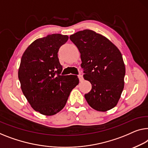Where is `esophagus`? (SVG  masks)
<instances>
[{
	"instance_id": "esophagus-1",
	"label": "esophagus",
	"mask_w": 148,
	"mask_h": 148,
	"mask_svg": "<svg viewBox=\"0 0 148 148\" xmlns=\"http://www.w3.org/2000/svg\"><path fill=\"white\" fill-rule=\"evenodd\" d=\"M78 78H79V80H80V82H82L83 80V76L82 75V74H79L78 75Z\"/></svg>"
}]
</instances>
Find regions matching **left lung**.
Masks as SVG:
<instances>
[{
    "label": "left lung",
    "mask_w": 148,
    "mask_h": 148,
    "mask_svg": "<svg viewBox=\"0 0 148 148\" xmlns=\"http://www.w3.org/2000/svg\"><path fill=\"white\" fill-rule=\"evenodd\" d=\"M70 39L80 52L84 78L92 84L84 97L92 108L105 112L118 102L124 86L125 65L118 48L91 30L77 32Z\"/></svg>",
    "instance_id": "8db88e82"
}]
</instances>
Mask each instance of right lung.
Wrapping results in <instances>:
<instances>
[{
	"instance_id": "add662e5",
	"label": "right lung",
	"mask_w": 148,
	"mask_h": 148,
	"mask_svg": "<svg viewBox=\"0 0 148 148\" xmlns=\"http://www.w3.org/2000/svg\"><path fill=\"white\" fill-rule=\"evenodd\" d=\"M68 40L67 35H47L33 42L22 56L18 69L22 91L32 108L43 115L62 110L79 83L76 75H61L58 52Z\"/></svg>"
}]
</instances>
